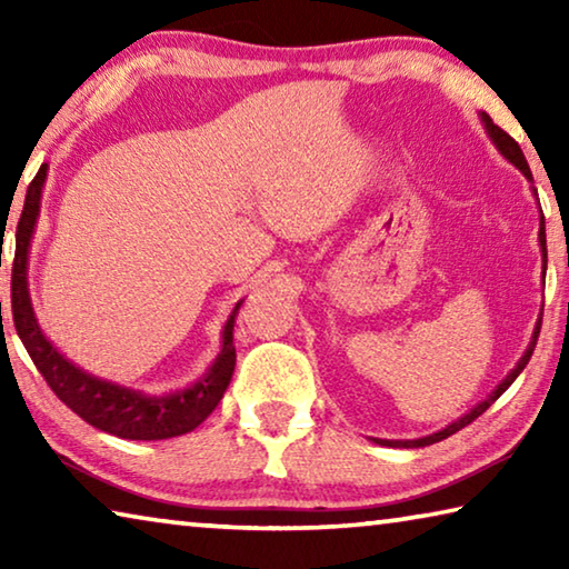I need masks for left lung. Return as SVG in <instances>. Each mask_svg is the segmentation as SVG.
I'll list each match as a JSON object with an SVG mask.
<instances>
[{"label":"left lung","instance_id":"1","mask_svg":"<svg viewBox=\"0 0 569 569\" xmlns=\"http://www.w3.org/2000/svg\"><path fill=\"white\" fill-rule=\"evenodd\" d=\"M481 118V124H485V130H487V134H489V140L495 142L497 146V150L502 152V156L512 162L515 168H519L525 172V178L532 182V172H529V166H527V160H525V152H522V148L517 146L515 142V138L512 134H507L502 128H499V124H495L492 122V118H489L487 112H481L479 114ZM539 248H542V263H545V268H542V278H545V271H547V238H545V216H542V210H539ZM539 329H542V316H539V321H537V326H535V333H532V341H529V346H527V351H525V356L522 359L517 361V366L512 371L507 373V377L502 379V383H499V387L489 393V397L481 401V403H477L475 409H471L469 413H465V417L461 419H457V421H451L447 429H441V431H437V435H429V437H421V439H397V441H389V439H373L377 441V445H381V447H403V449H419V447H429V445H437V441H441V439H447V437H451V435H457L459 429H465L467 423H471L475 421L477 417H481V413H485L489 407H492V403L502 397V393L512 387V381L519 377V373H522V369L525 366L529 363V359H532V351H535V346H537V336H539Z\"/></svg>","mask_w":569,"mask_h":569}]
</instances>
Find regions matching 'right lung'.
I'll return each instance as SVG.
<instances>
[{
    "label": "right lung",
    "instance_id": "add662e5",
    "mask_svg": "<svg viewBox=\"0 0 569 569\" xmlns=\"http://www.w3.org/2000/svg\"><path fill=\"white\" fill-rule=\"evenodd\" d=\"M47 180V162L37 170L34 180L27 188L24 208L17 223V246L12 263V319L14 329L22 339L27 353L34 361L37 371L42 373L47 387L57 399L67 403L77 417L92 423L94 429L108 431L120 439L134 441H156L188 435L203 423L210 411L218 407L233 377L236 369V346H233V323L238 301L233 313L228 316L223 326V346L210 369L188 389L166 393V397H148V393L134 391L120 383L104 381L82 371L80 366L67 361L64 356L47 341L40 323L34 319V308L30 301V288H27V256H30L32 233L40 216L42 188Z\"/></svg>",
    "mask_w": 569,
    "mask_h": 569
}]
</instances>
